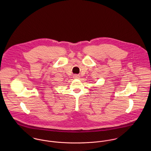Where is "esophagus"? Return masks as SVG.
<instances>
[{
    "label": "esophagus",
    "instance_id": "34e87169",
    "mask_svg": "<svg viewBox=\"0 0 151 151\" xmlns=\"http://www.w3.org/2000/svg\"><path fill=\"white\" fill-rule=\"evenodd\" d=\"M73 78H76V79H78L80 78V75L78 74H75L73 76Z\"/></svg>",
    "mask_w": 151,
    "mask_h": 151
}]
</instances>
